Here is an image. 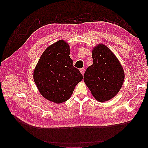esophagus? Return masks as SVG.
Returning a JSON list of instances; mask_svg holds the SVG:
<instances>
[{
    "mask_svg": "<svg viewBox=\"0 0 148 148\" xmlns=\"http://www.w3.org/2000/svg\"><path fill=\"white\" fill-rule=\"evenodd\" d=\"M80 72L81 73H82V75H84V72H85V69L84 68H82L80 69Z\"/></svg>",
    "mask_w": 148,
    "mask_h": 148,
    "instance_id": "esophagus-1",
    "label": "esophagus"
}]
</instances>
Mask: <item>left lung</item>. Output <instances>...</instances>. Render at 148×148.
<instances>
[{
  "mask_svg": "<svg viewBox=\"0 0 148 148\" xmlns=\"http://www.w3.org/2000/svg\"><path fill=\"white\" fill-rule=\"evenodd\" d=\"M93 63L87 69L84 81L95 99L107 101L121 90L125 78L123 68L114 54L103 45L92 52Z\"/></svg>",
  "mask_w": 148,
  "mask_h": 148,
  "instance_id": "1",
  "label": "left lung"
}]
</instances>
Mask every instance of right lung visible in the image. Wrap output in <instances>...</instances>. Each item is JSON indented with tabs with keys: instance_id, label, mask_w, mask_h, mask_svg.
<instances>
[{
	"instance_id": "obj_1",
	"label": "right lung",
	"mask_w": 148,
	"mask_h": 148,
	"mask_svg": "<svg viewBox=\"0 0 148 148\" xmlns=\"http://www.w3.org/2000/svg\"><path fill=\"white\" fill-rule=\"evenodd\" d=\"M69 45L62 40L49 46L41 55L34 72L40 93L57 103L67 101L83 76L73 66Z\"/></svg>"
}]
</instances>
